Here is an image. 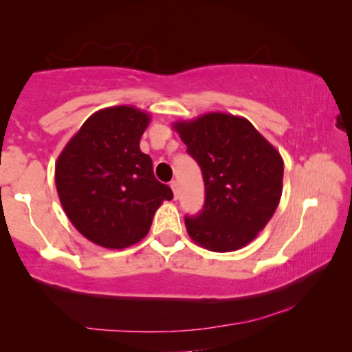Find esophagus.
<instances>
[{
  "mask_svg": "<svg viewBox=\"0 0 352 352\" xmlns=\"http://www.w3.org/2000/svg\"><path fill=\"white\" fill-rule=\"evenodd\" d=\"M170 188H172V190H174V197L178 199V182L177 180L170 182Z\"/></svg>",
  "mask_w": 352,
  "mask_h": 352,
  "instance_id": "1",
  "label": "esophagus"
}]
</instances>
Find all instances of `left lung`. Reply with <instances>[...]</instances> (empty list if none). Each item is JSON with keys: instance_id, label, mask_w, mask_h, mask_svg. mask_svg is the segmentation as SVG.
<instances>
[{"instance_id": "obj_1", "label": "left lung", "mask_w": 352, "mask_h": 352, "mask_svg": "<svg viewBox=\"0 0 352 352\" xmlns=\"http://www.w3.org/2000/svg\"><path fill=\"white\" fill-rule=\"evenodd\" d=\"M174 129L205 182L204 210L184 217L189 237L217 253L248 245L279 205L281 155L248 119L228 113H205Z\"/></svg>"}]
</instances>
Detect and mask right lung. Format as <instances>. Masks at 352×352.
Listing matches in <instances>:
<instances>
[{
    "mask_svg": "<svg viewBox=\"0 0 352 352\" xmlns=\"http://www.w3.org/2000/svg\"><path fill=\"white\" fill-rule=\"evenodd\" d=\"M151 115L130 105L87 119L56 163L58 199L71 223L96 245L121 250L148 233L155 211L174 194L153 175L140 140Z\"/></svg>",
    "mask_w": 352,
    "mask_h": 352,
    "instance_id": "1",
    "label": "right lung"
}]
</instances>
